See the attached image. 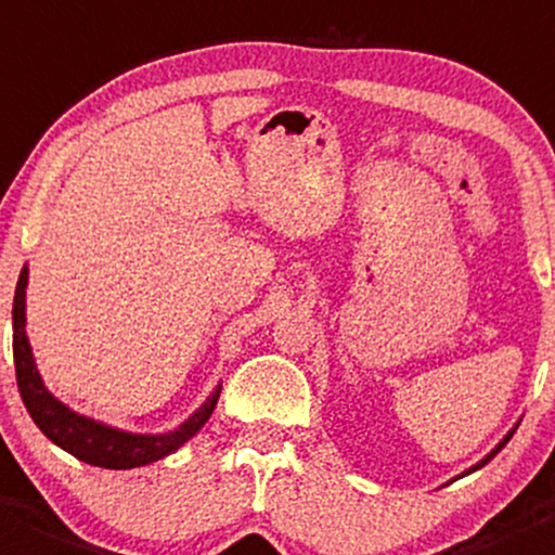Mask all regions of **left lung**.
<instances>
[{
	"label": "left lung",
	"instance_id": "1",
	"mask_svg": "<svg viewBox=\"0 0 555 555\" xmlns=\"http://www.w3.org/2000/svg\"><path fill=\"white\" fill-rule=\"evenodd\" d=\"M513 434H515V431H509V434H507V437H504V439H502V442H499V444H496V450H491V455H486V459H482V461H480V464H477V466H472V469H469V472H475V469H480V466H486V464H488V461H491V459H493V455H496V453H499V450H502V448H504V444H507V442H509V437H513Z\"/></svg>",
	"mask_w": 555,
	"mask_h": 555
}]
</instances>
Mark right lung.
I'll return each instance as SVG.
<instances>
[{
    "instance_id": "right-lung-1",
    "label": "right lung",
    "mask_w": 555,
    "mask_h": 555,
    "mask_svg": "<svg viewBox=\"0 0 555 555\" xmlns=\"http://www.w3.org/2000/svg\"><path fill=\"white\" fill-rule=\"evenodd\" d=\"M26 279L29 271H21L18 287H15L13 298V358H15V379H18V392L24 398L26 412L31 414V421L37 423L42 434L75 455L78 461L91 466H102V469H134V466H146L154 461L165 459V455L176 453L186 439L195 437L206 421L211 417L214 406L219 401V387L211 392L206 403L192 414L190 421L181 423L176 431L168 434H127L118 428L102 426V423L83 417V414L73 412L64 406L62 401L51 396L42 385L40 374H37L35 358H31L29 338H26Z\"/></svg>"
}]
</instances>
